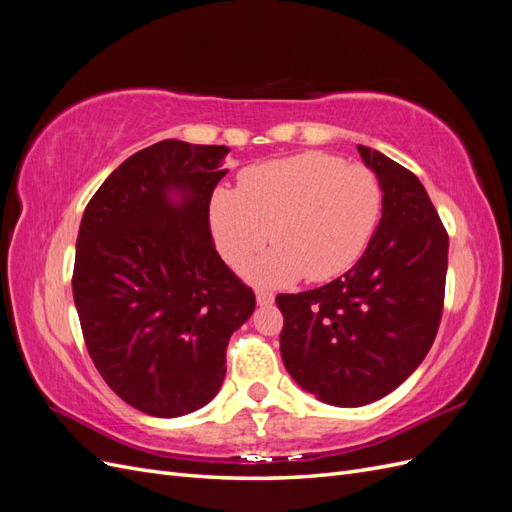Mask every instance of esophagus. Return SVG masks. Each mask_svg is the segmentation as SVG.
<instances>
[{
	"label": "esophagus",
	"mask_w": 512,
	"mask_h": 512,
	"mask_svg": "<svg viewBox=\"0 0 512 512\" xmlns=\"http://www.w3.org/2000/svg\"><path fill=\"white\" fill-rule=\"evenodd\" d=\"M273 294L269 290H256V303L258 305H271L273 303Z\"/></svg>",
	"instance_id": "esophagus-1"
}]
</instances>
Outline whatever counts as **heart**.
<instances>
[{
	"instance_id": "1",
	"label": "heart",
	"mask_w": 512,
	"mask_h": 512,
	"mask_svg": "<svg viewBox=\"0 0 512 512\" xmlns=\"http://www.w3.org/2000/svg\"><path fill=\"white\" fill-rule=\"evenodd\" d=\"M380 215L376 175L322 151L247 168L239 190L218 188L209 200L211 235L230 267H243L271 237L277 241L247 269L267 286L346 273L374 239Z\"/></svg>"
}]
</instances>
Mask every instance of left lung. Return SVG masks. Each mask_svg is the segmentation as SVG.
Instances as JSON below:
<instances>
[{"mask_svg":"<svg viewBox=\"0 0 512 512\" xmlns=\"http://www.w3.org/2000/svg\"><path fill=\"white\" fill-rule=\"evenodd\" d=\"M356 149L382 188L374 239L342 277L275 299L288 374L342 408L389 395L423 363L440 327L448 265V235L423 183L380 151Z\"/></svg>","mask_w":512,"mask_h":512,"instance_id":"left-lung-1","label":"left lung"}]
</instances>
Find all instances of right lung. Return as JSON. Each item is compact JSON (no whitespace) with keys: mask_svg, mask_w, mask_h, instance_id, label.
I'll return each mask as SVG.
<instances>
[{"mask_svg":"<svg viewBox=\"0 0 512 512\" xmlns=\"http://www.w3.org/2000/svg\"><path fill=\"white\" fill-rule=\"evenodd\" d=\"M228 151L173 138L141 149L83 213L72 294L89 356L151 416L190 414L218 395L228 339L256 307L209 228Z\"/></svg>","mask_w":512,"mask_h":512,"instance_id":"right-lung-1","label":"right lung"}]
</instances>
